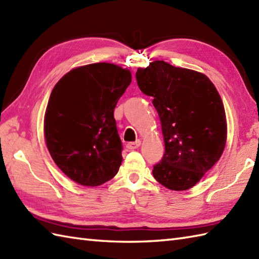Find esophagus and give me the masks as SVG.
<instances>
[{
  "mask_svg": "<svg viewBox=\"0 0 259 259\" xmlns=\"http://www.w3.org/2000/svg\"><path fill=\"white\" fill-rule=\"evenodd\" d=\"M140 145H141V141L137 140L135 142H129V144H126V148H128L129 150H135L137 148H139Z\"/></svg>",
  "mask_w": 259,
  "mask_h": 259,
  "instance_id": "1",
  "label": "esophagus"
}]
</instances>
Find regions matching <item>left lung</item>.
I'll use <instances>...</instances> for the list:
<instances>
[{
  "instance_id": "left-lung-1",
  "label": "left lung",
  "mask_w": 259,
  "mask_h": 259,
  "mask_svg": "<svg viewBox=\"0 0 259 259\" xmlns=\"http://www.w3.org/2000/svg\"><path fill=\"white\" fill-rule=\"evenodd\" d=\"M137 83L152 98L161 122L164 153L155 179L170 190L194 187L216 163L226 145L224 104L212 82L194 70L153 61L139 68Z\"/></svg>"
}]
</instances>
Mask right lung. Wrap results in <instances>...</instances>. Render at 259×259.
Returning a JSON list of instances; mask_svg holds the SVG:
<instances>
[{
    "label": "right lung",
    "mask_w": 259,
    "mask_h": 259,
    "mask_svg": "<svg viewBox=\"0 0 259 259\" xmlns=\"http://www.w3.org/2000/svg\"><path fill=\"white\" fill-rule=\"evenodd\" d=\"M131 82L129 70L93 63L71 70L53 88L45 117L48 150L82 186L112 179L122 162L114 108Z\"/></svg>",
    "instance_id": "1"
}]
</instances>
